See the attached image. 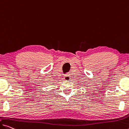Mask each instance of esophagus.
<instances>
[{"label":"esophagus","instance_id":"obj_1","mask_svg":"<svg viewBox=\"0 0 129 129\" xmlns=\"http://www.w3.org/2000/svg\"><path fill=\"white\" fill-rule=\"evenodd\" d=\"M64 80L65 81H69L70 80V74H67L64 76Z\"/></svg>","mask_w":129,"mask_h":129}]
</instances>
